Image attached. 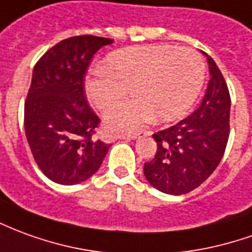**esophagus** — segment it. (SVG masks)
<instances>
[{
	"instance_id": "34e87169",
	"label": "esophagus",
	"mask_w": 252,
	"mask_h": 252,
	"mask_svg": "<svg viewBox=\"0 0 252 252\" xmlns=\"http://www.w3.org/2000/svg\"><path fill=\"white\" fill-rule=\"evenodd\" d=\"M144 132H139V133H123L119 136V139H124V140H131V139H138L140 136H144Z\"/></svg>"
}]
</instances>
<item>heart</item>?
<instances>
[{
    "mask_svg": "<svg viewBox=\"0 0 252 252\" xmlns=\"http://www.w3.org/2000/svg\"><path fill=\"white\" fill-rule=\"evenodd\" d=\"M203 79V60L189 47H131L109 54L105 65L86 80V94L103 110L124 99L133 86L136 96L109 109L105 124L114 132L136 131L156 113L162 121L184 116L199 95Z\"/></svg>",
    "mask_w": 252,
    "mask_h": 252,
    "instance_id": "obj_1",
    "label": "heart"
}]
</instances>
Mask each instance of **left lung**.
<instances>
[{
	"label": "left lung",
	"mask_w": 252,
	"mask_h": 252,
	"mask_svg": "<svg viewBox=\"0 0 252 252\" xmlns=\"http://www.w3.org/2000/svg\"><path fill=\"white\" fill-rule=\"evenodd\" d=\"M206 57L212 77L199 108L187 119L153 135L157 153L153 161L144 163L143 172L161 192L183 195L199 187L216 170L226 149L229 90L214 60Z\"/></svg>",
	"instance_id": "1"
}]
</instances>
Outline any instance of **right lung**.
<instances>
[{"instance_id": "1", "label": "right lung", "mask_w": 252, "mask_h": 252, "mask_svg": "<svg viewBox=\"0 0 252 252\" xmlns=\"http://www.w3.org/2000/svg\"><path fill=\"white\" fill-rule=\"evenodd\" d=\"M113 39L79 35L49 49L35 64L24 103V131L38 168L50 180L73 186L101 166L110 144L96 140L99 117L84 94L91 60Z\"/></svg>"}]
</instances>
